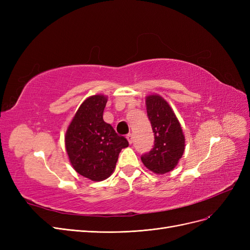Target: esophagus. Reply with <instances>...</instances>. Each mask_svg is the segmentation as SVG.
<instances>
[{
	"mask_svg": "<svg viewBox=\"0 0 250 250\" xmlns=\"http://www.w3.org/2000/svg\"><path fill=\"white\" fill-rule=\"evenodd\" d=\"M126 138H127L128 142H129V144H132V143H133V135H132L131 133L127 134V135H126Z\"/></svg>",
	"mask_w": 250,
	"mask_h": 250,
	"instance_id": "34e87169",
	"label": "esophagus"
}]
</instances>
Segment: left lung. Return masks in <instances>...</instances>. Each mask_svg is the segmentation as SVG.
Segmentation results:
<instances>
[{"label": "left lung", "mask_w": 250, "mask_h": 250, "mask_svg": "<svg viewBox=\"0 0 250 250\" xmlns=\"http://www.w3.org/2000/svg\"><path fill=\"white\" fill-rule=\"evenodd\" d=\"M147 116L154 132V146L141 156L143 164L154 173L165 174L176 167L185 151V135L172 108L162 97L146 99Z\"/></svg>", "instance_id": "obj_1"}]
</instances>
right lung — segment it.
Returning a JSON list of instances; mask_svg holds the SVG:
<instances>
[{
  "mask_svg": "<svg viewBox=\"0 0 250 250\" xmlns=\"http://www.w3.org/2000/svg\"><path fill=\"white\" fill-rule=\"evenodd\" d=\"M106 97L87 98L77 110L65 134V148L73 168L80 175L100 181L115 170L119 154L128 141L104 122Z\"/></svg>",
  "mask_w": 250,
  "mask_h": 250,
  "instance_id": "right-lung-1",
  "label": "right lung"
}]
</instances>
